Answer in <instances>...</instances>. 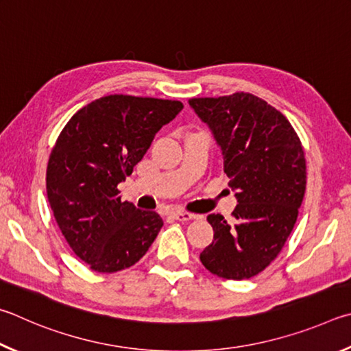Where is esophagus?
I'll list each match as a JSON object with an SVG mask.
<instances>
[{"instance_id":"1","label":"esophagus","mask_w":351,"mask_h":351,"mask_svg":"<svg viewBox=\"0 0 351 351\" xmlns=\"http://www.w3.org/2000/svg\"><path fill=\"white\" fill-rule=\"evenodd\" d=\"M171 217L179 220V222H189V220L195 219V214L191 213H186V211H172L171 213Z\"/></svg>"}]
</instances>
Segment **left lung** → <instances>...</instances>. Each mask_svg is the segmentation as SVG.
Here are the masks:
<instances>
[{
  "label": "left lung",
  "instance_id": "1",
  "mask_svg": "<svg viewBox=\"0 0 351 351\" xmlns=\"http://www.w3.org/2000/svg\"><path fill=\"white\" fill-rule=\"evenodd\" d=\"M188 103L222 151L237 199L236 225L220 214L206 217L214 241L200 261L219 278L250 279L276 259L298 220L306 186L302 145L287 117L253 94Z\"/></svg>",
  "mask_w": 351,
  "mask_h": 351
}]
</instances>
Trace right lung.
Returning <instances> with one entry per match:
<instances>
[{
  "instance_id": "right-lung-1",
  "label": "right lung",
  "mask_w": 351,
  "mask_h": 351,
  "mask_svg": "<svg viewBox=\"0 0 351 351\" xmlns=\"http://www.w3.org/2000/svg\"><path fill=\"white\" fill-rule=\"evenodd\" d=\"M182 109L176 100L108 95L73 114L58 135L47 200L66 242L94 271L132 267L156 241L162 217L123 202L117 186Z\"/></svg>"
}]
</instances>
